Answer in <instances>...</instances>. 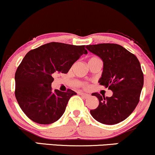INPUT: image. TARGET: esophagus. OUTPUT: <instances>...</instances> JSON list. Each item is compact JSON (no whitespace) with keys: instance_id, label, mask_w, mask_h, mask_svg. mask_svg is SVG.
I'll use <instances>...</instances> for the list:
<instances>
[{"instance_id":"esophagus-1","label":"esophagus","mask_w":155,"mask_h":155,"mask_svg":"<svg viewBox=\"0 0 155 155\" xmlns=\"http://www.w3.org/2000/svg\"><path fill=\"white\" fill-rule=\"evenodd\" d=\"M81 96H82V97L84 98V99H87V98H89V96H90V95H89V94H83V93H81Z\"/></svg>"}]
</instances>
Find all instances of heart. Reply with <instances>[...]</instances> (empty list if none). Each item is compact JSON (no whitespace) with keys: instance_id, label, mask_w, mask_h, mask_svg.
Returning a JSON list of instances; mask_svg holds the SVG:
<instances>
[{"instance_id":"heart-1","label":"heart","mask_w":155,"mask_h":155,"mask_svg":"<svg viewBox=\"0 0 155 155\" xmlns=\"http://www.w3.org/2000/svg\"><path fill=\"white\" fill-rule=\"evenodd\" d=\"M99 59V58H97V57H92V58H91L90 60L91 59Z\"/></svg>"}]
</instances>
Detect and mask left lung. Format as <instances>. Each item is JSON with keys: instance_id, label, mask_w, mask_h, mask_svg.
Returning a JSON list of instances; mask_svg holds the SVG:
<instances>
[{"instance_id": "obj_1", "label": "left lung", "mask_w": 155, "mask_h": 155, "mask_svg": "<svg viewBox=\"0 0 155 155\" xmlns=\"http://www.w3.org/2000/svg\"><path fill=\"white\" fill-rule=\"evenodd\" d=\"M90 52L103 61V72L99 83L112 91L111 97L94 93L99 106L90 111L99 123L114 125L126 119L139 101L143 85V74L137 57L121 45L100 43L86 45Z\"/></svg>"}]
</instances>
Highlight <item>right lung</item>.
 I'll use <instances>...</instances> for the list:
<instances>
[{"mask_svg": "<svg viewBox=\"0 0 155 155\" xmlns=\"http://www.w3.org/2000/svg\"><path fill=\"white\" fill-rule=\"evenodd\" d=\"M85 45L46 43L25 55L15 73V96L20 108L35 123L47 125L62 116L69 99L76 93L52 90L54 77L66 74L83 54Z\"/></svg>", "mask_w": 155, "mask_h": 155, "instance_id": "obj_1", "label": "right lung"}]
</instances>
